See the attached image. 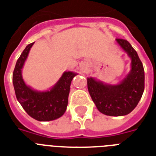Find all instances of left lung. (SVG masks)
Listing matches in <instances>:
<instances>
[{"label": "left lung", "instance_id": "1", "mask_svg": "<svg viewBox=\"0 0 156 156\" xmlns=\"http://www.w3.org/2000/svg\"><path fill=\"white\" fill-rule=\"evenodd\" d=\"M119 45L131 57V71L120 84L104 85L92 78H87V87L98 110L107 116H125L138 105L145 87V75L138 53L126 40L117 38Z\"/></svg>", "mask_w": 156, "mask_h": 156}]
</instances>
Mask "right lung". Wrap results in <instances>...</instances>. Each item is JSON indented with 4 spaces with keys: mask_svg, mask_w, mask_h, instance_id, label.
<instances>
[{
    "mask_svg": "<svg viewBox=\"0 0 156 156\" xmlns=\"http://www.w3.org/2000/svg\"><path fill=\"white\" fill-rule=\"evenodd\" d=\"M34 43L28 44L17 61L13 73V83L17 100L27 113L40 121H52L61 117L66 110L71 81L76 75L66 72L51 90L37 92L26 85L22 78V69Z\"/></svg>",
    "mask_w": 156,
    "mask_h": 156,
    "instance_id": "1",
    "label": "right lung"
}]
</instances>
